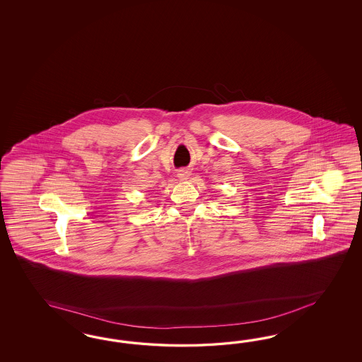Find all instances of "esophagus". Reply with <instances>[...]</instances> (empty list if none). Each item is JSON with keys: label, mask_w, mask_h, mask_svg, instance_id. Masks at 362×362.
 <instances>
[{"label": "esophagus", "mask_w": 362, "mask_h": 362, "mask_svg": "<svg viewBox=\"0 0 362 362\" xmlns=\"http://www.w3.org/2000/svg\"><path fill=\"white\" fill-rule=\"evenodd\" d=\"M177 177H179L180 180H186L187 177H188V171H186V170H179Z\"/></svg>", "instance_id": "obj_1"}]
</instances>
